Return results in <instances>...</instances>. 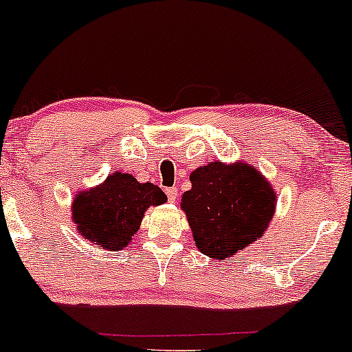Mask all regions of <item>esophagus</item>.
I'll return each mask as SVG.
<instances>
[{"mask_svg": "<svg viewBox=\"0 0 352 352\" xmlns=\"http://www.w3.org/2000/svg\"><path fill=\"white\" fill-rule=\"evenodd\" d=\"M165 194H167V197H168V202H172V204L179 199V190H177L175 187L167 188V190H165Z\"/></svg>", "mask_w": 352, "mask_h": 352, "instance_id": "1", "label": "esophagus"}]
</instances>
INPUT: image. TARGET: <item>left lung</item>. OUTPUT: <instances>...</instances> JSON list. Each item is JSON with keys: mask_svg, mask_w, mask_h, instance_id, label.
Here are the masks:
<instances>
[{"mask_svg": "<svg viewBox=\"0 0 352 352\" xmlns=\"http://www.w3.org/2000/svg\"><path fill=\"white\" fill-rule=\"evenodd\" d=\"M180 207L204 256L223 261L258 241L276 214L277 194L254 165L215 160L190 173Z\"/></svg>", "mask_w": 352, "mask_h": 352, "instance_id": "left-lung-1", "label": "left lung"}]
</instances>
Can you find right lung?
<instances>
[{
	"instance_id": "obj_1",
	"label": "right lung",
	"mask_w": 352,
	"mask_h": 352,
	"mask_svg": "<svg viewBox=\"0 0 352 352\" xmlns=\"http://www.w3.org/2000/svg\"><path fill=\"white\" fill-rule=\"evenodd\" d=\"M167 202L157 185L140 184L132 173H110L102 184L78 190L72 202V220L90 244L122 250L140 229L148 207Z\"/></svg>"
}]
</instances>
